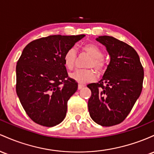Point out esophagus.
I'll return each instance as SVG.
<instances>
[{
	"label": "esophagus",
	"instance_id": "34e87169",
	"mask_svg": "<svg viewBox=\"0 0 154 154\" xmlns=\"http://www.w3.org/2000/svg\"><path fill=\"white\" fill-rule=\"evenodd\" d=\"M84 87V84H79V86H78V88H79V89H82V88Z\"/></svg>",
	"mask_w": 154,
	"mask_h": 154
}]
</instances>
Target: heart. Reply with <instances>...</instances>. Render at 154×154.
<instances>
[{
    "label": "heart",
    "mask_w": 154,
    "mask_h": 154,
    "mask_svg": "<svg viewBox=\"0 0 154 154\" xmlns=\"http://www.w3.org/2000/svg\"><path fill=\"white\" fill-rule=\"evenodd\" d=\"M82 51L91 57L86 66L88 68H94L98 72L103 71L105 68V62L103 59V51L99 46L94 44H86L82 47ZM76 53L74 48H70L66 51L63 56V63L69 70L75 68ZM97 76L95 70L92 68L78 70L70 74V77L79 83H87L94 80Z\"/></svg>",
    "instance_id": "b5f03b06"
}]
</instances>
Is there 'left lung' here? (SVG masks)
Wrapping results in <instances>:
<instances>
[{
	"instance_id": "obj_1",
	"label": "left lung",
	"mask_w": 154,
	"mask_h": 154,
	"mask_svg": "<svg viewBox=\"0 0 154 154\" xmlns=\"http://www.w3.org/2000/svg\"><path fill=\"white\" fill-rule=\"evenodd\" d=\"M96 40L105 46L110 61L101 80L87 85L91 91L88 108L94 122L111 127L122 123L132 110L142 91L144 70L131 46L112 36Z\"/></svg>"
}]
</instances>
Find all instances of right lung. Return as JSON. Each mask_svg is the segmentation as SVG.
Listing matches in <instances>:
<instances>
[{
  "mask_svg": "<svg viewBox=\"0 0 154 154\" xmlns=\"http://www.w3.org/2000/svg\"><path fill=\"white\" fill-rule=\"evenodd\" d=\"M85 35H53L34 40L22 51L16 67V91L34 122L51 127L65 118L68 100L78 84L63 63L66 51Z\"/></svg>",
  "mask_w": 154,
  "mask_h": 154,
  "instance_id": "1",
  "label": "right lung"
}]
</instances>
